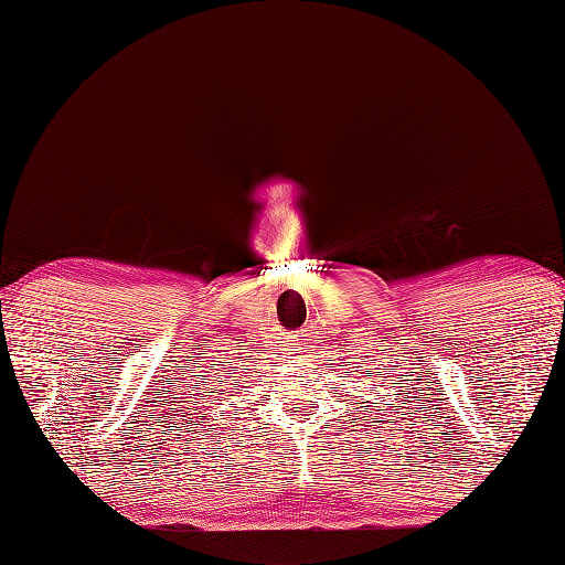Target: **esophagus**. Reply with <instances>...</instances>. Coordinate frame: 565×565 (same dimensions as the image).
<instances>
[{
  "label": "esophagus",
  "mask_w": 565,
  "mask_h": 565,
  "mask_svg": "<svg viewBox=\"0 0 565 565\" xmlns=\"http://www.w3.org/2000/svg\"><path fill=\"white\" fill-rule=\"evenodd\" d=\"M292 350H302V348H292Z\"/></svg>",
  "instance_id": "obj_1"
}]
</instances>
